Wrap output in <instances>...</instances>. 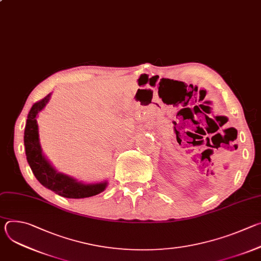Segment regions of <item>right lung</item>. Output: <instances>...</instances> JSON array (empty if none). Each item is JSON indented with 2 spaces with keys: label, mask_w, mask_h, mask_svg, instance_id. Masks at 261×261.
<instances>
[{
  "label": "right lung",
  "mask_w": 261,
  "mask_h": 261,
  "mask_svg": "<svg viewBox=\"0 0 261 261\" xmlns=\"http://www.w3.org/2000/svg\"><path fill=\"white\" fill-rule=\"evenodd\" d=\"M50 94L36 102L28 115L24 128L23 142L28 163L39 182L45 188L67 198H86L97 195L105 190L107 181L83 184L67 174L58 172L42 153L39 140L37 116L49 101Z\"/></svg>",
  "instance_id": "add662e5"
}]
</instances>
